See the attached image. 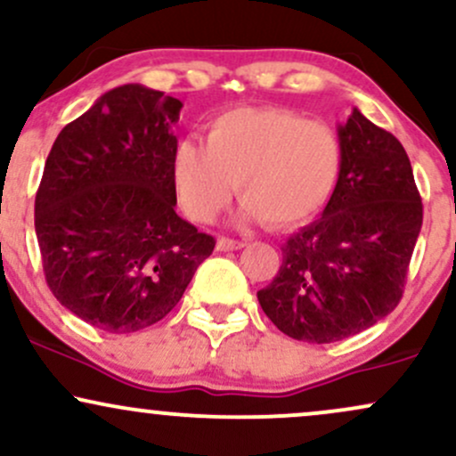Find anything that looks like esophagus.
<instances>
[{"mask_svg":"<svg viewBox=\"0 0 456 456\" xmlns=\"http://www.w3.org/2000/svg\"><path fill=\"white\" fill-rule=\"evenodd\" d=\"M216 248L223 250V253H227V250H240L244 248V242H238V240H232V238H218Z\"/></svg>","mask_w":456,"mask_h":456,"instance_id":"esophagus-1","label":"esophagus"}]
</instances>
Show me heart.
Returning a JSON list of instances; mask_svg holds the SVG:
<instances>
[{"label": "heart", "instance_id": "b5f03b06", "mask_svg": "<svg viewBox=\"0 0 456 456\" xmlns=\"http://www.w3.org/2000/svg\"><path fill=\"white\" fill-rule=\"evenodd\" d=\"M343 169V143L330 124L282 107H238L210 119L206 143L184 139L174 154L182 208L210 223L232 199L244 221L296 227L322 210Z\"/></svg>", "mask_w": 456, "mask_h": 456}]
</instances>
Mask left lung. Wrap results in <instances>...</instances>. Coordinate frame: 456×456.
<instances>
[{"label":"left lung","mask_w":456,"mask_h":456,"mask_svg":"<svg viewBox=\"0 0 456 456\" xmlns=\"http://www.w3.org/2000/svg\"><path fill=\"white\" fill-rule=\"evenodd\" d=\"M343 169L315 223L282 244L259 305L296 341L334 343L399 305L422 227V201L399 139L354 107L338 124Z\"/></svg>","instance_id":"left-lung-1"}]
</instances>
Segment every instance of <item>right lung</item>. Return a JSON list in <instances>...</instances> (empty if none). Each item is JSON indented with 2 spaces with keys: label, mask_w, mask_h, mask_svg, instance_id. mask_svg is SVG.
I'll use <instances>...</instances> for the list:
<instances>
[{
  "label": "right lung",
  "mask_w": 456,
  "mask_h": 456,
  "mask_svg": "<svg viewBox=\"0 0 456 456\" xmlns=\"http://www.w3.org/2000/svg\"><path fill=\"white\" fill-rule=\"evenodd\" d=\"M182 102L126 83L61 128L36 192L46 285L104 332H137L180 302L214 238L175 214Z\"/></svg>",
  "instance_id": "add662e5"
}]
</instances>
